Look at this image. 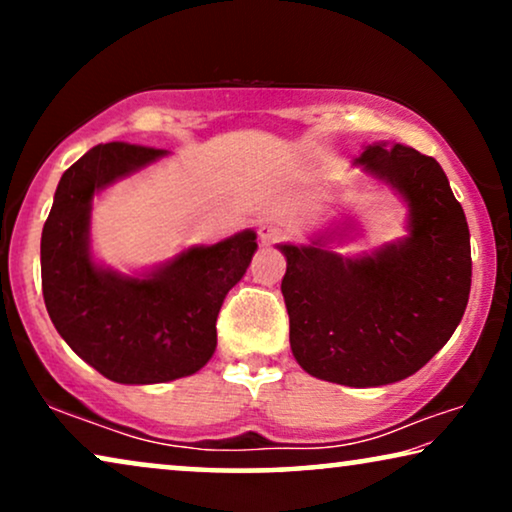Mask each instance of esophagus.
<instances>
[{
    "label": "esophagus",
    "mask_w": 512,
    "mask_h": 512,
    "mask_svg": "<svg viewBox=\"0 0 512 512\" xmlns=\"http://www.w3.org/2000/svg\"><path fill=\"white\" fill-rule=\"evenodd\" d=\"M258 237H261L263 244H277L286 237V230L282 226H275V223H265V226L258 228Z\"/></svg>",
    "instance_id": "1"
}]
</instances>
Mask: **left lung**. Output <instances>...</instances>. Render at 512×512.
<instances>
[{"instance_id":"left-lung-1","label":"left lung","mask_w":512,"mask_h":512,"mask_svg":"<svg viewBox=\"0 0 512 512\" xmlns=\"http://www.w3.org/2000/svg\"><path fill=\"white\" fill-rule=\"evenodd\" d=\"M356 165L410 207V235L375 256L279 244L289 340L300 368L345 387L405 380L452 338L471 293V233L436 158L366 146Z\"/></svg>"}]
</instances>
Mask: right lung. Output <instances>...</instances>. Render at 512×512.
<instances>
[{
	"label": "right lung",
	"mask_w": 512,
	"mask_h": 512,
	"mask_svg": "<svg viewBox=\"0 0 512 512\" xmlns=\"http://www.w3.org/2000/svg\"><path fill=\"white\" fill-rule=\"evenodd\" d=\"M128 142L93 146L62 174L41 233V291L53 326L97 373L156 384L198 373L216 349V317L256 251L244 230L193 247L146 277L97 268L88 249L93 195L165 156Z\"/></svg>",
	"instance_id": "obj_1"
}]
</instances>
